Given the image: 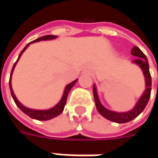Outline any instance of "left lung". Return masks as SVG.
<instances>
[{"instance_id": "left-lung-1", "label": "left lung", "mask_w": 158, "mask_h": 158, "mask_svg": "<svg viewBox=\"0 0 158 158\" xmlns=\"http://www.w3.org/2000/svg\"><path fill=\"white\" fill-rule=\"evenodd\" d=\"M131 54L133 56L136 57V59L134 60L132 62L141 68V69L143 73V76H144V79H145V89H144L143 93L140 97V98L138 99L135 106H134L133 109H131L127 112H121L112 111V110H109V109L106 108L100 102L96 84H93V94H94L95 104H96L97 110L98 111V112L104 118H107L112 122H116V123H127V122H129L131 120H133L134 118H136L137 116L140 115L143 112V110L145 109V107L149 102V98H150L151 76H150V73H149L148 59L145 56V54L139 49V47H137V46H134V48L132 49Z\"/></svg>"}]
</instances>
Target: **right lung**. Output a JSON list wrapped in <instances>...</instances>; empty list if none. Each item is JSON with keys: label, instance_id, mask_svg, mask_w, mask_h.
I'll list each match as a JSON object with an SVG mask.
<instances>
[{"label": "right lung", "instance_id": "right-lung-1", "mask_svg": "<svg viewBox=\"0 0 158 158\" xmlns=\"http://www.w3.org/2000/svg\"><path fill=\"white\" fill-rule=\"evenodd\" d=\"M56 38H57V36L46 35V36H43V37H41V38H39V39H37V40L31 41V43H29L27 46L23 49V51L20 52V54H19V56H18V59H17V60L15 61V63L14 64V66H13V68H12L11 74H10V78H9V89H10L11 96H12L13 99L15 101V105L18 106V108H19L23 113H25L26 115H28L29 117H31V118L38 119V120H49V119H51V118H55V117H57V116H59L61 112H63L64 107H65L66 102H67V98H68L69 92L70 91V89H72V87L76 83L77 79L75 80V81H73L72 82H70L69 84H68V85L65 87L62 97H61L60 100L59 101V103H58L56 106H54L53 107H52V108H50V109H46V110H36V109H31V108H28L26 106H24L23 104H21V103L18 101L17 98H16L15 93H14V91H13V89H12V84H11L12 74H13V71L15 69V65L17 63V61L19 60V59H20V57L22 56L23 52L27 49L28 46H30L31 44H33V43L39 42V41H41V40H54V39H56Z\"/></svg>", "mask_w": 158, "mask_h": 158}]
</instances>
